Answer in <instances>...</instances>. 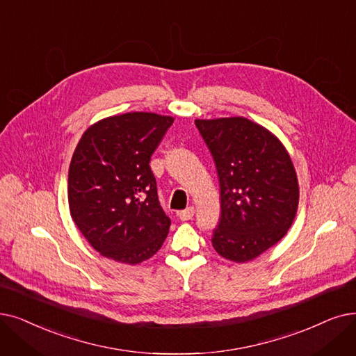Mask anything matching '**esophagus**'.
Returning <instances> with one entry per match:
<instances>
[{
  "label": "esophagus",
  "mask_w": 356,
  "mask_h": 356,
  "mask_svg": "<svg viewBox=\"0 0 356 356\" xmlns=\"http://www.w3.org/2000/svg\"><path fill=\"white\" fill-rule=\"evenodd\" d=\"M193 215H195V209H193V207H189V208L179 212V218L181 221H189V220L193 218Z\"/></svg>",
  "instance_id": "34e87169"
}]
</instances>
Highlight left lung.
I'll return each instance as SVG.
<instances>
[{"label":"left lung","mask_w":356,"mask_h":356,"mask_svg":"<svg viewBox=\"0 0 356 356\" xmlns=\"http://www.w3.org/2000/svg\"><path fill=\"white\" fill-rule=\"evenodd\" d=\"M221 189V218L212 245L244 264L280 241L296 218L298 180L289 154L266 128L245 118L196 119Z\"/></svg>","instance_id":"8db88e82"}]
</instances>
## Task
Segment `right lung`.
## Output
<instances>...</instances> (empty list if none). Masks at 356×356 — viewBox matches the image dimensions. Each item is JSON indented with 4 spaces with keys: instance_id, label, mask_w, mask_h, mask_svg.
I'll use <instances>...</instances> for the list:
<instances>
[{
    "instance_id": "add662e5",
    "label": "right lung",
    "mask_w": 356,
    "mask_h": 356,
    "mask_svg": "<svg viewBox=\"0 0 356 356\" xmlns=\"http://www.w3.org/2000/svg\"><path fill=\"white\" fill-rule=\"evenodd\" d=\"M172 116L131 112L91 125L68 172L75 225L104 257L136 265L156 254L172 221L164 213L149 160Z\"/></svg>"
}]
</instances>
